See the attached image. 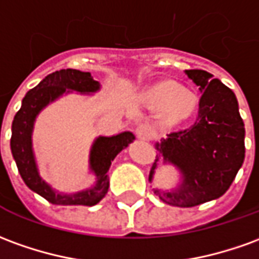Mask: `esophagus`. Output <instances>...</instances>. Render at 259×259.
<instances>
[{
	"label": "esophagus",
	"mask_w": 259,
	"mask_h": 259,
	"mask_svg": "<svg viewBox=\"0 0 259 259\" xmlns=\"http://www.w3.org/2000/svg\"><path fill=\"white\" fill-rule=\"evenodd\" d=\"M136 135H137V137L140 140H146L147 142V140H150L153 137V132L146 124H140V126L136 127Z\"/></svg>",
	"instance_id": "esophagus-1"
}]
</instances>
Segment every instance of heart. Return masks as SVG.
<instances>
[{
  "label": "heart",
  "instance_id": "b5f03b06",
  "mask_svg": "<svg viewBox=\"0 0 259 259\" xmlns=\"http://www.w3.org/2000/svg\"><path fill=\"white\" fill-rule=\"evenodd\" d=\"M144 104L153 111H162L167 124H180L188 120L198 109L196 94L182 90L174 81H162L148 88L144 94Z\"/></svg>",
  "mask_w": 259,
  "mask_h": 259
}]
</instances>
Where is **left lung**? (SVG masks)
Returning a JSON list of instances; mask_svg holds the SVG:
<instances>
[{
	"instance_id": "left-lung-1",
	"label": "left lung",
	"mask_w": 259,
	"mask_h": 259,
	"mask_svg": "<svg viewBox=\"0 0 259 259\" xmlns=\"http://www.w3.org/2000/svg\"><path fill=\"white\" fill-rule=\"evenodd\" d=\"M185 74L202 94L196 122L155 143L160 154L148 177L153 182L160 158L180 171L177 188L154 191L162 202L178 207L202 205L224 195L245 155V129L234 92L203 70H185Z\"/></svg>"
}]
</instances>
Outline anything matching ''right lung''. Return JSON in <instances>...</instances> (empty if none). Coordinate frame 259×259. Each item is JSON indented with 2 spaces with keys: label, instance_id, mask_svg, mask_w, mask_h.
<instances>
[{
  "label": "right lung",
  "instance_id": "obj_1",
  "mask_svg": "<svg viewBox=\"0 0 259 259\" xmlns=\"http://www.w3.org/2000/svg\"><path fill=\"white\" fill-rule=\"evenodd\" d=\"M101 90V84L92 78L91 73L79 70H60L49 74L40 82L28 91L22 99V106L16 112L12 122L11 151L18 171L30 191L49 200L53 205L61 206H94L105 198L109 189V175L112 161L123 148L133 143L136 137L132 132H122L116 136H99L92 143L90 151V171L95 175V185L75 193H61L53 189L39 174L36 162L32 133L35 120L49 104L70 92L94 94Z\"/></svg>",
  "mask_w": 259,
  "mask_h": 259
}]
</instances>
